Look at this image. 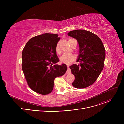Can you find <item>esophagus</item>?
Wrapping results in <instances>:
<instances>
[{
	"label": "esophagus",
	"instance_id": "obj_1",
	"mask_svg": "<svg viewBox=\"0 0 124 124\" xmlns=\"http://www.w3.org/2000/svg\"><path fill=\"white\" fill-rule=\"evenodd\" d=\"M66 73L67 74H70L71 73V70H70V69L69 68V66H68V69L66 72Z\"/></svg>",
	"mask_w": 124,
	"mask_h": 124
}]
</instances>
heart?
<instances>
[{"mask_svg": "<svg viewBox=\"0 0 124 124\" xmlns=\"http://www.w3.org/2000/svg\"><path fill=\"white\" fill-rule=\"evenodd\" d=\"M70 40H69V41ZM55 50L57 53H58V54L59 53L60 50H59V48L58 45L56 46ZM75 59H76V56L75 55L72 54H64L60 58V61L62 63H64L66 64H70L72 63V62L74 61Z\"/></svg>", "mask_w": 124, "mask_h": 124, "instance_id": "obj_1", "label": "heart"}]
</instances>
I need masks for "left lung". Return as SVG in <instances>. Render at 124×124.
<instances>
[{
  "label": "left lung",
  "instance_id": "1",
  "mask_svg": "<svg viewBox=\"0 0 124 124\" xmlns=\"http://www.w3.org/2000/svg\"><path fill=\"white\" fill-rule=\"evenodd\" d=\"M68 35L76 39L79 45L77 62L69 67L75 79L72 83L76 88H84L91 85L98 78L104 67L105 48L100 38L95 34L83 29L72 30Z\"/></svg>",
  "mask_w": 124,
  "mask_h": 124
}]
</instances>
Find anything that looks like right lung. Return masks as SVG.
<instances>
[{
  "mask_svg": "<svg viewBox=\"0 0 124 124\" xmlns=\"http://www.w3.org/2000/svg\"><path fill=\"white\" fill-rule=\"evenodd\" d=\"M57 34L45 33L31 38L22 52V70L29 87L42 95L53 90L56 77L64 75L65 64H56L59 59L56 46L60 37Z\"/></svg>",
  "mask_w": 124,
  "mask_h": 124,
  "instance_id": "right-lung-1",
  "label": "right lung"
}]
</instances>
